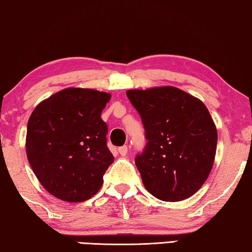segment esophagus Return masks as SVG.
<instances>
[{
	"label": "esophagus",
	"mask_w": 252,
	"mask_h": 252,
	"mask_svg": "<svg viewBox=\"0 0 252 252\" xmlns=\"http://www.w3.org/2000/svg\"><path fill=\"white\" fill-rule=\"evenodd\" d=\"M119 153L122 155V157H126L127 154V147L126 146H121L119 147Z\"/></svg>",
	"instance_id": "1"
}]
</instances>
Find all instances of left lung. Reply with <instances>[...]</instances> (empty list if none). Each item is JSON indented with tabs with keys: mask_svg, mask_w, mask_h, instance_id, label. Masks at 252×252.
I'll return each instance as SVG.
<instances>
[{
	"mask_svg": "<svg viewBox=\"0 0 252 252\" xmlns=\"http://www.w3.org/2000/svg\"><path fill=\"white\" fill-rule=\"evenodd\" d=\"M147 143L134 158L144 186L177 202L201 189L214 164L217 130L201 100L173 87L126 91Z\"/></svg>",
	"mask_w": 252,
	"mask_h": 252,
	"instance_id": "8db88e82",
	"label": "left lung"
}]
</instances>
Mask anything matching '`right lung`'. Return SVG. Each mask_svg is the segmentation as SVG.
<instances>
[{
    "instance_id": "obj_1",
    "label": "right lung",
    "mask_w": 252,
    "mask_h": 252,
    "mask_svg": "<svg viewBox=\"0 0 252 252\" xmlns=\"http://www.w3.org/2000/svg\"><path fill=\"white\" fill-rule=\"evenodd\" d=\"M111 94L68 88L36 106L27 123L28 162L42 186L67 202L94 195L114 161L101 112Z\"/></svg>"
}]
</instances>
